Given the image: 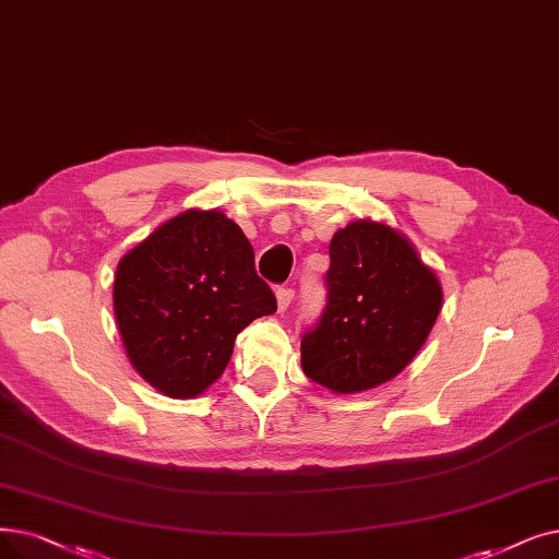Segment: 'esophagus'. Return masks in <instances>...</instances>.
Listing matches in <instances>:
<instances>
[{"label": "esophagus", "mask_w": 559, "mask_h": 559, "mask_svg": "<svg viewBox=\"0 0 559 559\" xmlns=\"http://www.w3.org/2000/svg\"><path fill=\"white\" fill-rule=\"evenodd\" d=\"M293 299H295V289L293 287H278L276 289V301H278V310L281 312H285L289 308Z\"/></svg>", "instance_id": "1"}]
</instances>
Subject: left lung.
I'll return each instance as SVG.
<instances>
[{
  "label": "left lung",
  "instance_id": "8db88e82",
  "mask_svg": "<svg viewBox=\"0 0 559 559\" xmlns=\"http://www.w3.org/2000/svg\"><path fill=\"white\" fill-rule=\"evenodd\" d=\"M329 255L326 306L301 337V368L335 393L368 391L420 352L443 289L414 247L383 224L337 230Z\"/></svg>",
  "mask_w": 559,
  "mask_h": 559
}]
</instances>
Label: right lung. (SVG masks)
Segmentation results:
<instances>
[{
  "instance_id": "1",
  "label": "right lung",
  "mask_w": 559,
  "mask_h": 559,
  "mask_svg": "<svg viewBox=\"0 0 559 559\" xmlns=\"http://www.w3.org/2000/svg\"><path fill=\"white\" fill-rule=\"evenodd\" d=\"M114 312L134 370L185 400L224 374L237 333L276 312V297L239 226L189 210L118 262Z\"/></svg>"
}]
</instances>
